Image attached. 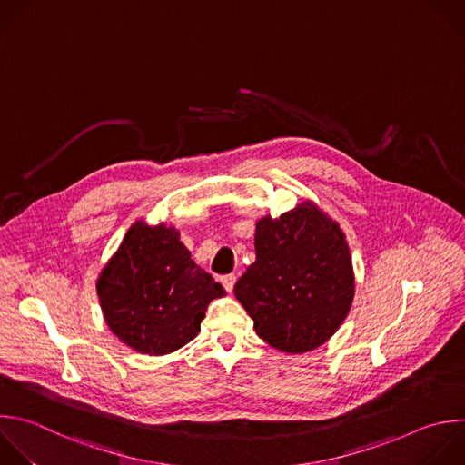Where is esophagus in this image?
I'll use <instances>...</instances> for the list:
<instances>
[{"label": "esophagus", "mask_w": 465, "mask_h": 465, "mask_svg": "<svg viewBox=\"0 0 465 465\" xmlns=\"http://www.w3.org/2000/svg\"><path fill=\"white\" fill-rule=\"evenodd\" d=\"M235 281H237V275H235V273H228V275H223V277H221V282H223V286L226 288V292H232V290H233Z\"/></svg>", "instance_id": "34e87169"}]
</instances>
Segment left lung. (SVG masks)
<instances>
[{
	"instance_id": "left-lung-1",
	"label": "left lung",
	"mask_w": 465,
	"mask_h": 465,
	"mask_svg": "<svg viewBox=\"0 0 465 465\" xmlns=\"http://www.w3.org/2000/svg\"><path fill=\"white\" fill-rule=\"evenodd\" d=\"M233 292L268 345L286 354L318 349L354 299L345 233L311 201L277 219L262 217L255 224V262Z\"/></svg>"
}]
</instances>
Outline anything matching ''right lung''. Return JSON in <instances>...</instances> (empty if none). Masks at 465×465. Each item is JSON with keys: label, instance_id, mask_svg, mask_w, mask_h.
Here are the masks:
<instances>
[{"label": "right lung", "instance_id": "obj_1", "mask_svg": "<svg viewBox=\"0 0 465 465\" xmlns=\"http://www.w3.org/2000/svg\"><path fill=\"white\" fill-rule=\"evenodd\" d=\"M111 332L140 354L164 356L201 332L208 304L226 295L192 261L173 226L136 221L96 281Z\"/></svg>", "mask_w": 465, "mask_h": 465}]
</instances>
